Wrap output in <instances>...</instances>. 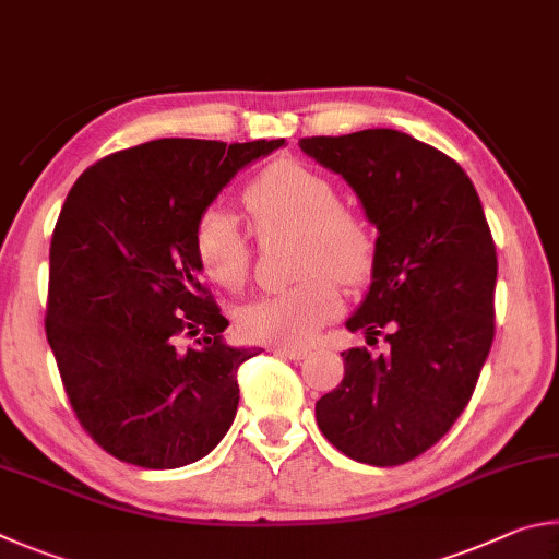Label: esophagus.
<instances>
[{
	"mask_svg": "<svg viewBox=\"0 0 559 559\" xmlns=\"http://www.w3.org/2000/svg\"><path fill=\"white\" fill-rule=\"evenodd\" d=\"M272 350H274V354H277V356H282V358H292V360H301V358H307V356H309V350H307V348H292V346H274Z\"/></svg>",
	"mask_w": 559,
	"mask_h": 559,
	"instance_id": "1",
	"label": "esophagus"
}]
</instances>
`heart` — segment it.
<instances>
[{"instance_id":"b5f03b06","label":"heart","mask_w":559,"mask_h":559,"mask_svg":"<svg viewBox=\"0 0 559 559\" xmlns=\"http://www.w3.org/2000/svg\"><path fill=\"white\" fill-rule=\"evenodd\" d=\"M245 209L260 235L297 230V285L260 297L240 309L238 326L250 341L301 346L344 307L338 280L356 287L376 262L373 233L346 205L324 174L299 162H274L245 189ZM203 272L225 292H240L250 274V245L240 223L223 205L201 213L193 235Z\"/></svg>"}]
</instances>
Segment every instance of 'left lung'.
Here are the masks:
<instances>
[{"instance_id":"8db88e82","label":"left lung","mask_w":559,"mask_h":559,"mask_svg":"<svg viewBox=\"0 0 559 559\" xmlns=\"http://www.w3.org/2000/svg\"><path fill=\"white\" fill-rule=\"evenodd\" d=\"M299 146L354 186L378 228L373 282L344 350V380L317 403L338 452L370 466L425 454L464 413L496 334V245L472 179L452 156L397 130L305 136Z\"/></svg>"}]
</instances>
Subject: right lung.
<instances>
[{
  "label": "right lung",
  "instance_id": "add662e5",
  "mask_svg": "<svg viewBox=\"0 0 559 559\" xmlns=\"http://www.w3.org/2000/svg\"><path fill=\"white\" fill-rule=\"evenodd\" d=\"M282 144L144 142L95 162L68 193L46 338L78 423L120 462L179 468L230 429L238 368L260 348L225 344L193 235L223 186Z\"/></svg>",
  "mask_w": 559,
  "mask_h": 559
}]
</instances>
